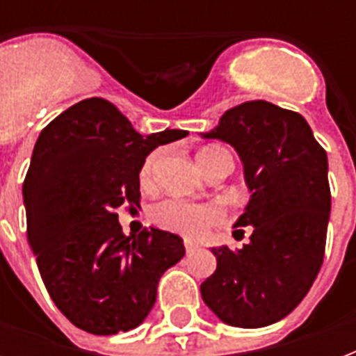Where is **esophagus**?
Segmentation results:
<instances>
[{"label": "esophagus", "instance_id": "1", "mask_svg": "<svg viewBox=\"0 0 356 356\" xmlns=\"http://www.w3.org/2000/svg\"><path fill=\"white\" fill-rule=\"evenodd\" d=\"M184 249H186V254H192L197 249V245L190 242V240H184Z\"/></svg>", "mask_w": 356, "mask_h": 356}]
</instances>
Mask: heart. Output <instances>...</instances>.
Wrapping results in <instances>:
<instances>
[{"mask_svg": "<svg viewBox=\"0 0 356 356\" xmlns=\"http://www.w3.org/2000/svg\"><path fill=\"white\" fill-rule=\"evenodd\" d=\"M218 156H233L225 147L222 145H207L197 153V162L200 166H207L209 162L216 161ZM159 161V153H151L145 159L142 172H140V179L144 183H149L155 164ZM153 220L159 225L175 231L179 234L190 238H200L212 227L223 222L222 209H218L216 205H194L188 201L181 200H168L162 201L161 205H156L153 209Z\"/></svg>", "mask_w": 356, "mask_h": 356, "instance_id": "obj_1", "label": "heart"}]
</instances>
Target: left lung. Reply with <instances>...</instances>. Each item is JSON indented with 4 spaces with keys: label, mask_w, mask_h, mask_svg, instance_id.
Returning <instances> with one entry per match:
<instances>
[{
    "label": "left lung",
    "mask_w": 356,
    "mask_h": 356,
    "mask_svg": "<svg viewBox=\"0 0 356 356\" xmlns=\"http://www.w3.org/2000/svg\"><path fill=\"white\" fill-rule=\"evenodd\" d=\"M201 136L233 145L251 192L234 222L251 227L249 242L236 251L211 249L218 266L201 284V298L227 325H271L303 301L323 262L331 214L327 153L301 114L262 99L227 111Z\"/></svg>",
    "instance_id": "8db88e82"
}]
</instances>
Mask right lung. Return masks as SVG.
<instances>
[{"label":"right lung","mask_w":356,"mask_h":356,"mask_svg":"<svg viewBox=\"0 0 356 356\" xmlns=\"http://www.w3.org/2000/svg\"><path fill=\"white\" fill-rule=\"evenodd\" d=\"M188 131L140 134L113 103L90 97L36 140L24 181L27 240L57 309L92 334L131 331L147 318L183 238L155 227L122 233L118 211L138 205L140 172L159 145Z\"/></svg>","instance_id":"right-lung-1"}]
</instances>
